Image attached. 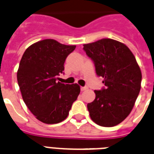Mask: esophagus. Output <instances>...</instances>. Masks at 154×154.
<instances>
[{
	"label": "esophagus",
	"instance_id": "obj_1",
	"mask_svg": "<svg viewBox=\"0 0 154 154\" xmlns=\"http://www.w3.org/2000/svg\"><path fill=\"white\" fill-rule=\"evenodd\" d=\"M88 88V87H81V91H86Z\"/></svg>",
	"mask_w": 154,
	"mask_h": 154
}]
</instances>
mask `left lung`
Returning a JSON list of instances; mask_svg holds the SVG:
<instances>
[{
  "instance_id": "1",
  "label": "left lung",
  "mask_w": 154,
  "mask_h": 154,
  "mask_svg": "<svg viewBox=\"0 0 154 154\" xmlns=\"http://www.w3.org/2000/svg\"><path fill=\"white\" fill-rule=\"evenodd\" d=\"M86 52L102 77L105 88L94 91L95 99L88 104L96 124L112 127L123 121L133 109L141 88L142 73L134 55L125 44L102 38L85 44Z\"/></svg>"
}]
</instances>
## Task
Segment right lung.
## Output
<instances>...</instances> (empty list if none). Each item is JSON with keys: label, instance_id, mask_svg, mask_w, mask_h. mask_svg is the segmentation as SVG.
<instances>
[{"label": "right lung", "instance_id": "1", "mask_svg": "<svg viewBox=\"0 0 154 154\" xmlns=\"http://www.w3.org/2000/svg\"><path fill=\"white\" fill-rule=\"evenodd\" d=\"M75 48L54 39H44L30 45L21 57L17 79L22 98L43 123L63 121L81 91L77 84L57 81L63 73L66 57Z\"/></svg>", "mask_w": 154, "mask_h": 154}]
</instances>
